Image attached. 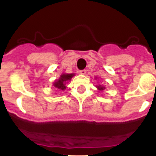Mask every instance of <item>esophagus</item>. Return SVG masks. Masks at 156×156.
<instances>
[{
	"instance_id": "esophagus-1",
	"label": "esophagus",
	"mask_w": 156,
	"mask_h": 156,
	"mask_svg": "<svg viewBox=\"0 0 156 156\" xmlns=\"http://www.w3.org/2000/svg\"><path fill=\"white\" fill-rule=\"evenodd\" d=\"M79 73H80V74H81V75H85V74L87 73V70L86 69H82V70H80Z\"/></svg>"
}]
</instances>
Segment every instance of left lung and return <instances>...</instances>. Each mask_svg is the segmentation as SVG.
I'll return each mask as SVG.
<instances>
[{
    "instance_id": "1",
    "label": "left lung",
    "mask_w": 156,
    "mask_h": 156,
    "mask_svg": "<svg viewBox=\"0 0 156 156\" xmlns=\"http://www.w3.org/2000/svg\"><path fill=\"white\" fill-rule=\"evenodd\" d=\"M97 87H98V90H104V89H105L104 87L101 86V85H100V86H98Z\"/></svg>"
}]
</instances>
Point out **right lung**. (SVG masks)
Returning a JSON list of instances; mask_svg holds the SVG:
<instances>
[{
  "mask_svg": "<svg viewBox=\"0 0 156 156\" xmlns=\"http://www.w3.org/2000/svg\"><path fill=\"white\" fill-rule=\"evenodd\" d=\"M74 74H63L60 76L58 80L54 83V87L60 90H64L66 89V82L70 80Z\"/></svg>",
  "mask_w": 156,
  "mask_h": 156,
  "instance_id": "obj_1",
  "label": "right lung"
}]
</instances>
